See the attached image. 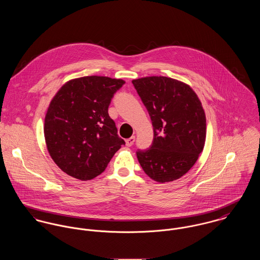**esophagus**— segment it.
<instances>
[{
	"instance_id": "34e87169",
	"label": "esophagus",
	"mask_w": 260,
	"mask_h": 260,
	"mask_svg": "<svg viewBox=\"0 0 260 260\" xmlns=\"http://www.w3.org/2000/svg\"><path fill=\"white\" fill-rule=\"evenodd\" d=\"M135 141H136V137L135 136H133V137H131L129 139H127L126 141H125V144H126V146H132L134 143H135Z\"/></svg>"
}]
</instances>
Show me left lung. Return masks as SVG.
I'll use <instances>...</instances> for the list:
<instances>
[{"instance_id":"obj_1","label":"left lung","mask_w":260,"mask_h":260,"mask_svg":"<svg viewBox=\"0 0 260 260\" xmlns=\"http://www.w3.org/2000/svg\"><path fill=\"white\" fill-rule=\"evenodd\" d=\"M153 126L150 148L138 150L144 173L157 182H170L187 173L199 159L206 137L202 102L187 84L168 77L132 82Z\"/></svg>"}]
</instances>
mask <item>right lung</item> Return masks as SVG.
Returning <instances> with one entry per match:
<instances>
[{"mask_svg": "<svg viewBox=\"0 0 260 260\" xmlns=\"http://www.w3.org/2000/svg\"><path fill=\"white\" fill-rule=\"evenodd\" d=\"M125 82L102 76L73 79L53 98L45 116L48 151L63 173L89 180L103 173L125 143L108 110Z\"/></svg>", "mask_w": 260, "mask_h": 260, "instance_id": "add662e5", "label": "right lung"}]
</instances>
